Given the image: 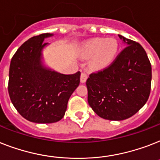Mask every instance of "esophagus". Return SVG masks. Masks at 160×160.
<instances>
[{"label": "esophagus", "instance_id": "1", "mask_svg": "<svg viewBox=\"0 0 160 160\" xmlns=\"http://www.w3.org/2000/svg\"><path fill=\"white\" fill-rule=\"evenodd\" d=\"M87 78H88V76H87L86 73H84V72H82L81 75H80V82L81 83H85L86 81Z\"/></svg>", "mask_w": 160, "mask_h": 160}]
</instances>
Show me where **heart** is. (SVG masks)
<instances>
[{
	"mask_svg": "<svg viewBox=\"0 0 160 160\" xmlns=\"http://www.w3.org/2000/svg\"><path fill=\"white\" fill-rule=\"evenodd\" d=\"M119 44L113 38H93L86 42L83 49L85 58H91V66L93 68H103L116 58Z\"/></svg>",
	"mask_w": 160,
	"mask_h": 160,
	"instance_id": "b5f03b06",
	"label": "heart"
}]
</instances>
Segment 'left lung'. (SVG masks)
Here are the masks:
<instances>
[{
    "label": "left lung",
    "mask_w": 160,
    "mask_h": 160,
    "mask_svg": "<svg viewBox=\"0 0 160 160\" xmlns=\"http://www.w3.org/2000/svg\"><path fill=\"white\" fill-rule=\"evenodd\" d=\"M126 43L113 62L87 79L88 102L100 118L121 121L136 114L147 102L151 64L141 44L118 35Z\"/></svg>",
    "instance_id": "1"
}]
</instances>
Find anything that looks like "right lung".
Instances as JSON below:
<instances>
[{
	"mask_svg": "<svg viewBox=\"0 0 160 160\" xmlns=\"http://www.w3.org/2000/svg\"><path fill=\"white\" fill-rule=\"evenodd\" d=\"M42 33L27 40L13 56L9 71L8 92L19 113L36 123L57 122L65 115L67 102L80 84V72L64 75L42 64Z\"/></svg>",
	"mask_w": 160,
	"mask_h": 160,
	"instance_id": "add662e5",
	"label": "right lung"
}]
</instances>
